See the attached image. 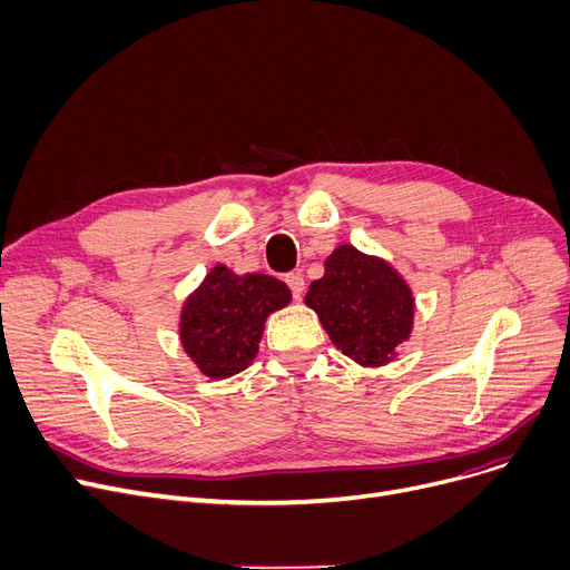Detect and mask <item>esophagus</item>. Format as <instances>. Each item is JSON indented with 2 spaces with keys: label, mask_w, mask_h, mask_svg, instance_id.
Listing matches in <instances>:
<instances>
[{
  "label": "esophagus",
  "mask_w": 570,
  "mask_h": 570,
  "mask_svg": "<svg viewBox=\"0 0 570 570\" xmlns=\"http://www.w3.org/2000/svg\"><path fill=\"white\" fill-rule=\"evenodd\" d=\"M285 283H287V287L292 289L294 299H302V294H304V289H306L304 278H302L299 274H287V276H285Z\"/></svg>",
  "instance_id": "esophagus-1"
}]
</instances>
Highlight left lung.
Listing matches in <instances>:
<instances>
[{
	"label": "left lung",
	"instance_id": "left-lung-1",
	"mask_svg": "<svg viewBox=\"0 0 570 570\" xmlns=\"http://www.w3.org/2000/svg\"><path fill=\"white\" fill-rule=\"evenodd\" d=\"M324 332L360 366H385L411 338L415 299L399 271L355 246H338L324 259V276L306 294Z\"/></svg>",
	"mask_w": 570,
	"mask_h": 570
}]
</instances>
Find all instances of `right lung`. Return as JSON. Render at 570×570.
Listing matches in <instances>:
<instances>
[{
  "label": "right lung",
  "mask_w": 570,
  "mask_h": 570,
  "mask_svg": "<svg viewBox=\"0 0 570 570\" xmlns=\"http://www.w3.org/2000/svg\"><path fill=\"white\" fill-rule=\"evenodd\" d=\"M292 292L274 276L213 266L180 311V343L199 371L225 381L248 368L259 352L266 317L285 308Z\"/></svg>",
  "instance_id": "right-lung-1"
}]
</instances>
